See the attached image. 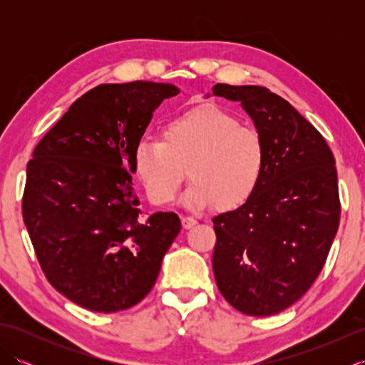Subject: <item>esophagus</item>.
<instances>
[{"mask_svg":"<svg viewBox=\"0 0 365 365\" xmlns=\"http://www.w3.org/2000/svg\"><path fill=\"white\" fill-rule=\"evenodd\" d=\"M196 224H197V220L192 218V216H182V226H183L185 229L195 227Z\"/></svg>","mask_w":365,"mask_h":365,"instance_id":"obj_1","label":"esophagus"}]
</instances>
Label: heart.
<instances>
[{
    "label": "heart",
    "instance_id": "heart-1",
    "mask_svg": "<svg viewBox=\"0 0 365 365\" xmlns=\"http://www.w3.org/2000/svg\"><path fill=\"white\" fill-rule=\"evenodd\" d=\"M135 168L155 204L177 197L188 175L185 204L220 212L245 205L265 168V147L254 128L216 105H199L169 119L161 139L143 138L135 147Z\"/></svg>",
    "mask_w": 365,
    "mask_h": 365
}]
</instances>
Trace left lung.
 <instances>
[{
    "label": "left lung",
    "mask_w": 365,
    "mask_h": 365,
    "mask_svg": "<svg viewBox=\"0 0 365 365\" xmlns=\"http://www.w3.org/2000/svg\"><path fill=\"white\" fill-rule=\"evenodd\" d=\"M212 91L242 103L265 147L252 197L213 218L216 285L237 311L274 315L311 289L327 262L340 218L336 160L320 131L269 89L220 83Z\"/></svg>",
    "instance_id": "8db88e82"
}]
</instances>
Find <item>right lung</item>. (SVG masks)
<instances>
[{
    "label": "right lung",
    "mask_w": 365,
    "mask_h": 365,
    "mask_svg": "<svg viewBox=\"0 0 365 365\" xmlns=\"http://www.w3.org/2000/svg\"><path fill=\"white\" fill-rule=\"evenodd\" d=\"M169 83L100 84L58 120L26 166L23 221L48 282L67 299L113 314L157 281L182 229L173 212L144 218L131 174L135 147Z\"/></svg>",
    "instance_id": "add662e5"
}]
</instances>
